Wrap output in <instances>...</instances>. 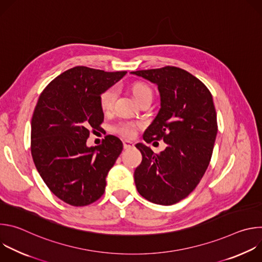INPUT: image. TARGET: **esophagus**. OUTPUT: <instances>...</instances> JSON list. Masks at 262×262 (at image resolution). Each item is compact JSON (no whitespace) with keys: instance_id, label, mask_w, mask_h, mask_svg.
<instances>
[{"instance_id":"34e87169","label":"esophagus","mask_w":262,"mask_h":262,"mask_svg":"<svg viewBox=\"0 0 262 262\" xmlns=\"http://www.w3.org/2000/svg\"><path fill=\"white\" fill-rule=\"evenodd\" d=\"M134 147V143L128 141V140H124L123 141V148L124 149H129V148H133Z\"/></svg>"}]
</instances>
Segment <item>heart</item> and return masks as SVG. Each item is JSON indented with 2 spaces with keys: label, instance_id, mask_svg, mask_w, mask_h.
I'll return each mask as SVG.
<instances>
[{
  "label": "heart",
  "instance_id": "obj_1",
  "mask_svg": "<svg viewBox=\"0 0 262 262\" xmlns=\"http://www.w3.org/2000/svg\"><path fill=\"white\" fill-rule=\"evenodd\" d=\"M117 93H118V90L114 86L106 88L105 90H103L100 93L99 105L102 111L107 112L112 107H113V104L117 97ZM133 94L138 102L147 97L152 98L151 89L143 83H136L133 86ZM136 128H137V123L134 121H129V120H120V121L116 122L115 124L112 125V127H111V129L113 133L120 135L122 137H126V138L133 137L136 133Z\"/></svg>",
  "mask_w": 262,
  "mask_h": 262
}]
</instances>
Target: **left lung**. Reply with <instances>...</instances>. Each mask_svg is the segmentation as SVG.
Wrapping results in <instances>:
<instances>
[{
	"mask_svg": "<svg viewBox=\"0 0 262 262\" xmlns=\"http://www.w3.org/2000/svg\"><path fill=\"white\" fill-rule=\"evenodd\" d=\"M130 73L158 86L161 108L145 130L146 143L163 139L156 155L139 143L142 163L134 178L139 194L156 204L172 205L188 197L203 177L217 133L211 93L190 72L174 66Z\"/></svg>",
	"mask_w": 262,
	"mask_h": 262,
	"instance_id": "8db88e82",
	"label": "left lung"
}]
</instances>
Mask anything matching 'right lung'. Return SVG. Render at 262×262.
Instances as JSON below:
<instances>
[{"label": "right lung", "instance_id": "right-lung-1", "mask_svg": "<svg viewBox=\"0 0 262 262\" xmlns=\"http://www.w3.org/2000/svg\"><path fill=\"white\" fill-rule=\"evenodd\" d=\"M125 74L73 67L53 80L37 101L31 121L32 158L51 192L67 204L89 205L104 193L105 177L123 144L115 136L95 147L86 142L103 121L100 93Z\"/></svg>", "mask_w": 262, "mask_h": 262}]
</instances>
